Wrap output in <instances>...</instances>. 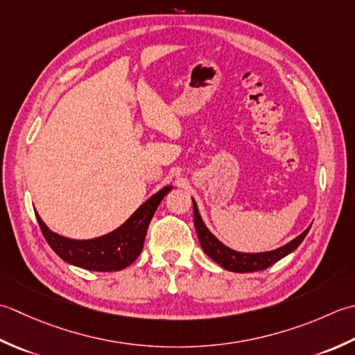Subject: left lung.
Masks as SVG:
<instances>
[{
	"mask_svg": "<svg viewBox=\"0 0 355 355\" xmlns=\"http://www.w3.org/2000/svg\"><path fill=\"white\" fill-rule=\"evenodd\" d=\"M193 216H194V227H196V233L199 237L200 247L207 252L208 257H211L216 263L220 265L222 268L234 272H252V271H262L270 268L271 265L279 262L280 259L288 256L302 243L303 239L306 237L311 227H308L300 236L293 239L291 242L284 245L277 250L266 251V252H239L228 248L223 245L218 237L211 234L204 220H202L196 202L193 199Z\"/></svg>",
	"mask_w": 355,
	"mask_h": 355,
	"instance_id": "left-lung-1",
	"label": "left lung"
}]
</instances>
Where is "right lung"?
<instances>
[{"label":"right lung","mask_w":355,"mask_h":355,"mask_svg":"<svg viewBox=\"0 0 355 355\" xmlns=\"http://www.w3.org/2000/svg\"><path fill=\"white\" fill-rule=\"evenodd\" d=\"M171 188V185H167L155 193L119 228L89 241H75L56 234L49 230L38 213L35 214L50 248L67 263L90 271H121L132 265L141 254L150 220Z\"/></svg>","instance_id":"1"}]
</instances>
